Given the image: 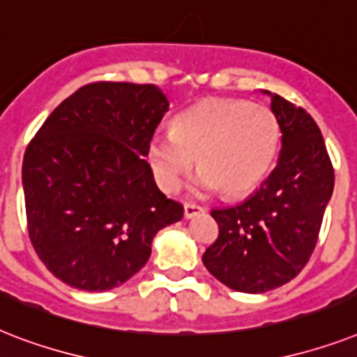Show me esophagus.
I'll return each instance as SVG.
<instances>
[{
    "instance_id": "esophagus-1",
    "label": "esophagus",
    "mask_w": 357,
    "mask_h": 357,
    "mask_svg": "<svg viewBox=\"0 0 357 357\" xmlns=\"http://www.w3.org/2000/svg\"><path fill=\"white\" fill-rule=\"evenodd\" d=\"M202 212H204V208L199 206V204H192V202H186V204H184V218L186 219L195 218V215H199V213Z\"/></svg>"
}]
</instances>
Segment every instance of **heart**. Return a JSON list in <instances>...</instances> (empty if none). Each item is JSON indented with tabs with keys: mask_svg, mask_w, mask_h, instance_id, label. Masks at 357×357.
Returning a JSON list of instances; mask_svg holds the SVG:
<instances>
[{
	"mask_svg": "<svg viewBox=\"0 0 357 357\" xmlns=\"http://www.w3.org/2000/svg\"><path fill=\"white\" fill-rule=\"evenodd\" d=\"M282 130L265 105L239 99H202L147 144V162L162 192L175 193L195 167V192L223 190L239 197L259 186L280 149Z\"/></svg>",
	"mask_w": 357,
	"mask_h": 357,
	"instance_id": "1",
	"label": "heart"
}]
</instances>
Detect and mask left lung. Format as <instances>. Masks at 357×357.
<instances>
[{"label": "left lung", "mask_w": 357, "mask_h": 357, "mask_svg": "<svg viewBox=\"0 0 357 357\" xmlns=\"http://www.w3.org/2000/svg\"><path fill=\"white\" fill-rule=\"evenodd\" d=\"M282 149L275 169L238 206L212 210L219 236L202 264L234 291L265 293L295 278L319 239L333 192V167L313 118L271 93Z\"/></svg>", "instance_id": "obj_1"}]
</instances>
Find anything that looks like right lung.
Wrapping results in <instances>:
<instances>
[{
  "instance_id": "right-lung-1",
  "label": "right lung",
  "mask_w": 357,
  "mask_h": 357,
  "mask_svg": "<svg viewBox=\"0 0 357 357\" xmlns=\"http://www.w3.org/2000/svg\"><path fill=\"white\" fill-rule=\"evenodd\" d=\"M169 108L155 84L92 82L50 114L22 165L38 258L64 284L107 291L138 273L184 208L158 190L147 144Z\"/></svg>"
}]
</instances>
